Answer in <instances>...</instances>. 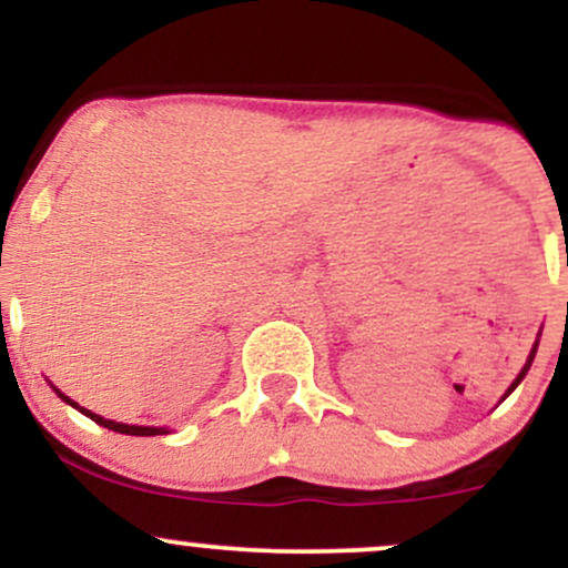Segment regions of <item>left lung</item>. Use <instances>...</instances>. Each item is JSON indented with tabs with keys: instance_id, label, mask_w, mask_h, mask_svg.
Masks as SVG:
<instances>
[{
	"instance_id": "obj_1",
	"label": "left lung",
	"mask_w": 568,
	"mask_h": 568,
	"mask_svg": "<svg viewBox=\"0 0 568 568\" xmlns=\"http://www.w3.org/2000/svg\"><path fill=\"white\" fill-rule=\"evenodd\" d=\"M537 347H539V342H537V344H534V347H531V355H529V361H526V366H524V368H520V374H518V376H515V382L510 384V387H507V393H505V397H507V395H510V393H513V389H515V387H518V384H520V382H524V376H526V374H529V368H531V363H534V355H537Z\"/></svg>"
}]
</instances>
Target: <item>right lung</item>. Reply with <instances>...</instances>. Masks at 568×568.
Segmentation results:
<instances>
[{
	"label": "right lung",
	"mask_w": 568,
	"mask_h": 568,
	"mask_svg": "<svg viewBox=\"0 0 568 568\" xmlns=\"http://www.w3.org/2000/svg\"><path fill=\"white\" fill-rule=\"evenodd\" d=\"M55 389V387H53ZM55 395L61 397L63 403H69L71 408H77L80 410V414H84V416H90V419L95 422V425H101V427H109V429H114V433H122V435H165L168 429L165 427H139V425H122V422H112V419H103V416H98V414H93V410H88V408H82L80 403H74L71 400L69 395H63L61 389H55Z\"/></svg>",
	"instance_id": "obj_1"
}]
</instances>
